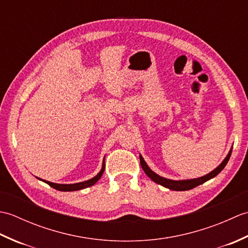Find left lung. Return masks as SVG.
<instances>
[{"instance_id":"1","label":"left lung","mask_w":248,"mask_h":248,"mask_svg":"<svg viewBox=\"0 0 248 248\" xmlns=\"http://www.w3.org/2000/svg\"><path fill=\"white\" fill-rule=\"evenodd\" d=\"M231 151L232 149H230L228 155L225 157V160L220 163V165L217 166V168L213 171H211L208 175H205L203 177H200L197 179H191V180H179V181H175V180H170V179H166V178H163L159 175H156L155 172L152 171L150 168L148 167V165L146 164V162L144 161L143 156L140 155V165L141 168H143L145 173L147 176H148L152 181L157 183V184H161V186H165L170 189H172V191H187V189H192L194 187H196L200 184L204 183L205 181L210 180V179L214 178L215 176H217L218 173L224 170V167L227 164L229 159H230V155H231Z\"/></svg>"}]
</instances>
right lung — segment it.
I'll return each instance as SVG.
<instances>
[{
	"label": "right lung",
	"mask_w": 248,
	"mask_h": 248,
	"mask_svg": "<svg viewBox=\"0 0 248 248\" xmlns=\"http://www.w3.org/2000/svg\"><path fill=\"white\" fill-rule=\"evenodd\" d=\"M104 170H105V163H104V160H103V164H102L101 170H100V172L98 173L96 177L92 178L91 180H87V181H84V182H78V183H75V184H57V183L45 181V180H43V181L46 182V184H49L51 187L57 189V191H62V192L78 191V189H83V188H86L88 186H93V184L96 183L100 178H101V176L103 175V172H104ZM40 180H41V179H40Z\"/></svg>",
	"instance_id": "1"
}]
</instances>
